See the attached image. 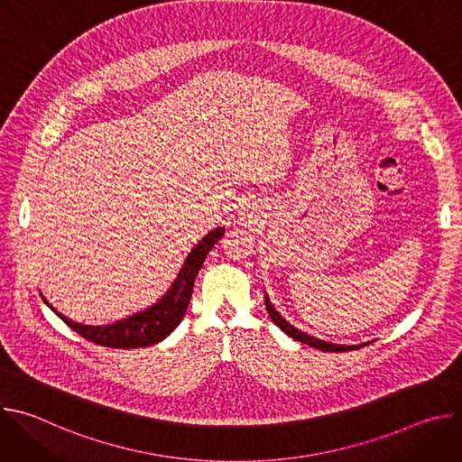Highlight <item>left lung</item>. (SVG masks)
Masks as SVG:
<instances>
[{
	"label": "left lung",
	"instance_id": "left-lung-1",
	"mask_svg": "<svg viewBox=\"0 0 462 462\" xmlns=\"http://www.w3.org/2000/svg\"><path fill=\"white\" fill-rule=\"evenodd\" d=\"M265 307H267V312L269 316L273 318V321L282 328V331L285 335H289L292 340L296 342H301V344H307L314 349H319V351H325V353H346V351H353V349H360L371 342H365V344H358V346H340V344H331V342H325V340H319V338H314L310 335H305L303 331H300V328H296L294 325H291L276 309L274 305L271 303V298L269 294H265Z\"/></svg>",
	"mask_w": 462,
	"mask_h": 462
}]
</instances>
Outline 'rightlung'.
<instances>
[{"label": "right lung", "instance_id": "obj_1", "mask_svg": "<svg viewBox=\"0 0 462 462\" xmlns=\"http://www.w3.org/2000/svg\"><path fill=\"white\" fill-rule=\"evenodd\" d=\"M223 234L225 228L217 226L191 248L171 287L157 303L109 325H84L73 321L68 316L60 314L43 296L42 298L51 307V310L61 318V321L68 323L73 331H77L80 337L93 344L115 349H137L155 346L170 337L175 331V327L182 321L191 298L193 282L203 267L207 254Z\"/></svg>", "mask_w": 462, "mask_h": 462}]
</instances>
